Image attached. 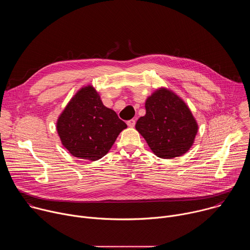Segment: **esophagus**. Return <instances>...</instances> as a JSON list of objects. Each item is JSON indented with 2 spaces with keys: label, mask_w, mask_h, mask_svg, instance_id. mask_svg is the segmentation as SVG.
<instances>
[{
  "label": "esophagus",
  "mask_w": 250,
  "mask_h": 250,
  "mask_svg": "<svg viewBox=\"0 0 250 250\" xmlns=\"http://www.w3.org/2000/svg\"><path fill=\"white\" fill-rule=\"evenodd\" d=\"M126 124H127V125H128L129 127H133V126L135 125V121H134V120H129V121L126 122Z\"/></svg>",
  "instance_id": "obj_1"
}]
</instances>
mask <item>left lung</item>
<instances>
[{
  "mask_svg": "<svg viewBox=\"0 0 250 250\" xmlns=\"http://www.w3.org/2000/svg\"><path fill=\"white\" fill-rule=\"evenodd\" d=\"M146 110V116L138 119L135 128L155 155L170 159L190 149L198 125L183 100L161 88L147 98Z\"/></svg>",
  "mask_w": 250,
  "mask_h": 250,
  "instance_id": "8db88e82",
  "label": "left lung"
}]
</instances>
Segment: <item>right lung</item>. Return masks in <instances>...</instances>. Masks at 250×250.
<instances>
[{
  "mask_svg": "<svg viewBox=\"0 0 250 250\" xmlns=\"http://www.w3.org/2000/svg\"><path fill=\"white\" fill-rule=\"evenodd\" d=\"M126 127L115 111L103 104L92 86L78 91L57 121V132L64 147L73 156L91 161L108 153Z\"/></svg>",
  "mask_w": 250,
  "mask_h": 250,
  "instance_id": "obj_1",
  "label": "right lung"
}]
</instances>
